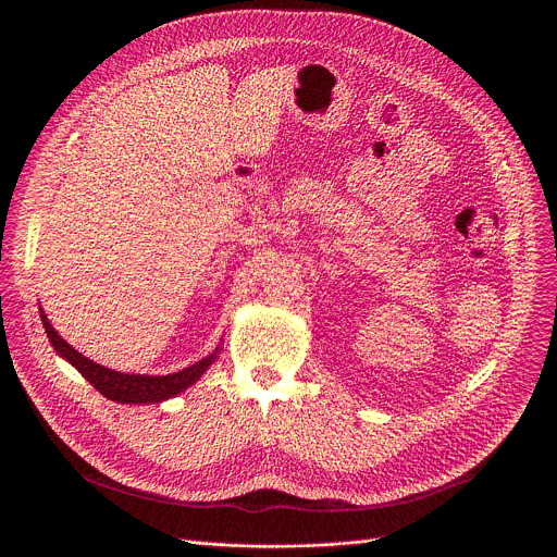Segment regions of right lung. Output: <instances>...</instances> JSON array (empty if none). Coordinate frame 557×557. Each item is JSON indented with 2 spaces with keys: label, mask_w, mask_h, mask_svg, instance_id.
<instances>
[{
  "label": "right lung",
  "mask_w": 557,
  "mask_h": 557,
  "mask_svg": "<svg viewBox=\"0 0 557 557\" xmlns=\"http://www.w3.org/2000/svg\"><path fill=\"white\" fill-rule=\"evenodd\" d=\"M39 314H41L46 335H48L52 348L57 350V355L61 359H65L72 368H76L78 372H82L106 396V399L116 401V404H127V406L163 404V401L172 399V396L181 394L183 389L194 385L207 372V368L218 359L220 346H222V344H218V348L211 355H207L205 359L196 361L194 366H189V368H185L181 372H172V374H127V372H119V370L106 368L101 363H95L86 355L74 350L52 329L48 314L44 312L41 306H39Z\"/></svg>",
  "instance_id": "1"
}]
</instances>
